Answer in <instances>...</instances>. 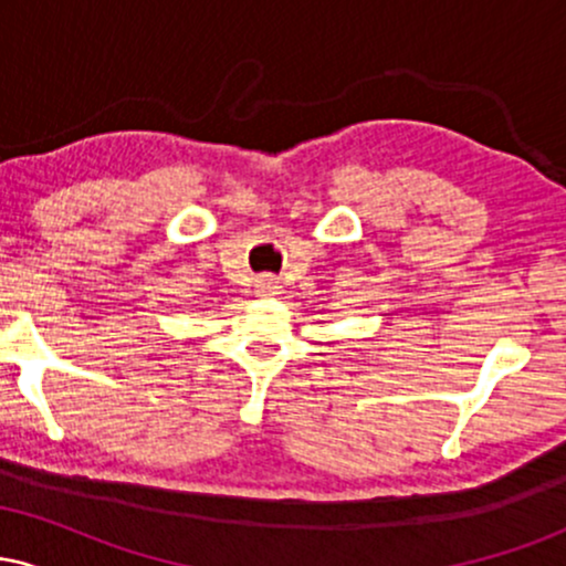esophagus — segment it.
I'll return each instance as SVG.
<instances>
[{
  "label": "esophagus",
  "instance_id": "esophagus-1",
  "mask_svg": "<svg viewBox=\"0 0 566 566\" xmlns=\"http://www.w3.org/2000/svg\"><path fill=\"white\" fill-rule=\"evenodd\" d=\"M255 287H258V292H261V295H276L279 284H276L274 276H261V279H258Z\"/></svg>",
  "mask_w": 566,
  "mask_h": 566
}]
</instances>
